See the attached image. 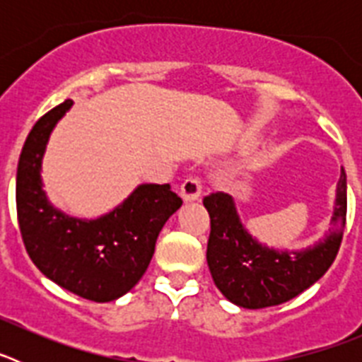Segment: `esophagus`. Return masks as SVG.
<instances>
[{"mask_svg":"<svg viewBox=\"0 0 362 362\" xmlns=\"http://www.w3.org/2000/svg\"><path fill=\"white\" fill-rule=\"evenodd\" d=\"M201 196V181L197 177H188L183 185H181V197L187 203L197 201Z\"/></svg>","mask_w":362,"mask_h":362,"instance_id":"obj_1","label":"esophagus"}]
</instances>
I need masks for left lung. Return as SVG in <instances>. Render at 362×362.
Returning a JSON list of instances; mask_svg holds the SVG:
<instances>
[{
    "instance_id": "left-lung-1",
    "label": "left lung",
    "mask_w": 362,
    "mask_h": 362,
    "mask_svg": "<svg viewBox=\"0 0 362 362\" xmlns=\"http://www.w3.org/2000/svg\"><path fill=\"white\" fill-rule=\"evenodd\" d=\"M203 204L210 214L206 263L216 286L241 308H267L305 292L334 263L346 223V174L341 168L332 228L300 250H279L259 243L243 225L228 194H210Z\"/></svg>"
}]
</instances>
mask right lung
<instances>
[{"label":"right lung","instance_id":"1","mask_svg":"<svg viewBox=\"0 0 362 362\" xmlns=\"http://www.w3.org/2000/svg\"><path fill=\"white\" fill-rule=\"evenodd\" d=\"M66 99L28 134L16 174V206L32 263L62 288L95 303L116 300L146 272L168 217L183 204L170 185H139L116 209L81 219L56 209L43 190L41 163L57 121L72 108Z\"/></svg>","mask_w":362,"mask_h":362}]
</instances>
